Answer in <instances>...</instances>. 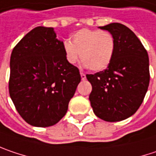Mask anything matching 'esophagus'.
<instances>
[{
  "label": "esophagus",
  "instance_id": "esophagus-1",
  "mask_svg": "<svg viewBox=\"0 0 156 156\" xmlns=\"http://www.w3.org/2000/svg\"><path fill=\"white\" fill-rule=\"evenodd\" d=\"M81 77H82V80L83 81L86 80V75H85V73H81Z\"/></svg>",
  "mask_w": 156,
  "mask_h": 156
}]
</instances>
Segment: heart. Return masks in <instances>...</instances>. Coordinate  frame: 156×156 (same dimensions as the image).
Here are the masks:
<instances>
[{
	"instance_id": "obj_1",
	"label": "heart",
	"mask_w": 156,
	"mask_h": 156,
	"mask_svg": "<svg viewBox=\"0 0 156 156\" xmlns=\"http://www.w3.org/2000/svg\"><path fill=\"white\" fill-rule=\"evenodd\" d=\"M115 48V38L111 33L100 30L81 29L74 33L72 41L64 43L66 60L75 64L82 58L85 66L92 71H101L109 66Z\"/></svg>"
}]
</instances>
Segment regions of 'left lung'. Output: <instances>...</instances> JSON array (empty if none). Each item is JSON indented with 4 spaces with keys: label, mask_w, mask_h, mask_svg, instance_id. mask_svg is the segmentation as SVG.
Listing matches in <instances>:
<instances>
[{
    "label": "left lung",
    "mask_w": 156,
    "mask_h": 156,
    "mask_svg": "<svg viewBox=\"0 0 156 156\" xmlns=\"http://www.w3.org/2000/svg\"><path fill=\"white\" fill-rule=\"evenodd\" d=\"M98 28L112 34L114 57L105 71L87 74L91 83L90 106L106 122H120L136 113L148 89L149 59L136 34L126 26L111 23Z\"/></svg>",
    "instance_id": "obj_1"
}]
</instances>
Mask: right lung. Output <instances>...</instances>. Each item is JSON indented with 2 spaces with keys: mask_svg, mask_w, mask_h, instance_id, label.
Masks as SVG:
<instances>
[{
  "mask_svg": "<svg viewBox=\"0 0 156 156\" xmlns=\"http://www.w3.org/2000/svg\"><path fill=\"white\" fill-rule=\"evenodd\" d=\"M9 66V96L21 117L35 127L58 123L67 112L81 75L66 60L54 28L31 30L12 50Z\"/></svg>",
  "mask_w": 156,
  "mask_h": 156,
  "instance_id": "obj_1",
  "label": "right lung"
}]
</instances>
